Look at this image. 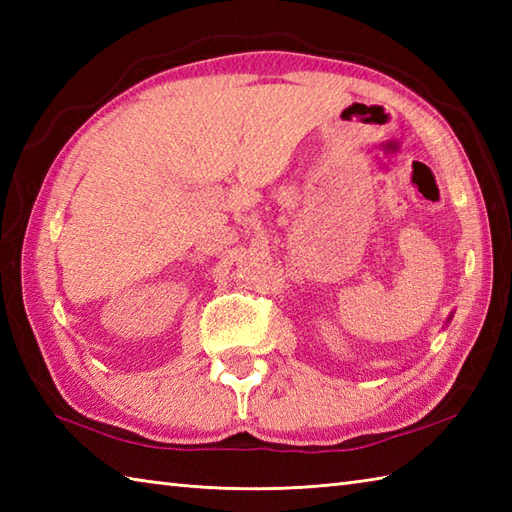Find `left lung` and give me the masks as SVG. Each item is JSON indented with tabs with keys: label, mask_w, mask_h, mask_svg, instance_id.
Listing matches in <instances>:
<instances>
[{
	"label": "left lung",
	"mask_w": 512,
	"mask_h": 512,
	"mask_svg": "<svg viewBox=\"0 0 512 512\" xmlns=\"http://www.w3.org/2000/svg\"><path fill=\"white\" fill-rule=\"evenodd\" d=\"M449 321H451V317H449Z\"/></svg>",
	"instance_id": "obj_1"
}]
</instances>
